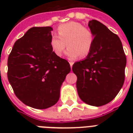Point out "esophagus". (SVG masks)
<instances>
[{"instance_id":"1","label":"esophagus","mask_w":133,"mask_h":133,"mask_svg":"<svg viewBox=\"0 0 133 133\" xmlns=\"http://www.w3.org/2000/svg\"><path fill=\"white\" fill-rule=\"evenodd\" d=\"M70 68H71V69H72V65H73V63H74L73 62H72V61H70Z\"/></svg>"}]
</instances>
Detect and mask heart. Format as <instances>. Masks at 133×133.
Listing matches in <instances>:
<instances>
[{"label": "heart", "mask_w": 133, "mask_h": 133, "mask_svg": "<svg viewBox=\"0 0 133 133\" xmlns=\"http://www.w3.org/2000/svg\"><path fill=\"white\" fill-rule=\"evenodd\" d=\"M57 34L50 39V47L57 56H61L67 46L66 55L74 59L80 56L85 58L90 54L95 43V34L89 28L79 22L71 21L61 25Z\"/></svg>", "instance_id": "1"}]
</instances>
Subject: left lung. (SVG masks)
<instances>
[{
  "label": "left lung",
  "mask_w": 133,
  "mask_h": 133,
  "mask_svg": "<svg viewBox=\"0 0 133 133\" xmlns=\"http://www.w3.org/2000/svg\"><path fill=\"white\" fill-rule=\"evenodd\" d=\"M88 26L95 34L94 46L85 59L73 64L72 71L80 99L101 106L110 102L123 86L126 58L117 34L96 20L90 21Z\"/></svg>",
  "instance_id": "left-lung-1"
}]
</instances>
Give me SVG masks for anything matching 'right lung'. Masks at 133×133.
Listing matches in <instances>:
<instances>
[{"label":"right lung","mask_w":133,"mask_h":133,"mask_svg":"<svg viewBox=\"0 0 133 133\" xmlns=\"http://www.w3.org/2000/svg\"><path fill=\"white\" fill-rule=\"evenodd\" d=\"M51 27H34L18 39L7 60V78L25 105L45 109L57 103L70 63L50 47Z\"/></svg>","instance_id":"1"}]
</instances>
